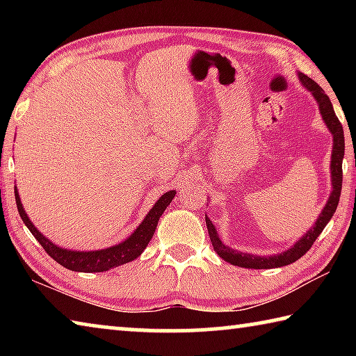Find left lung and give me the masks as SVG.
I'll return each mask as SVG.
<instances>
[{"label": "left lung", "instance_id": "1", "mask_svg": "<svg viewBox=\"0 0 356 356\" xmlns=\"http://www.w3.org/2000/svg\"><path fill=\"white\" fill-rule=\"evenodd\" d=\"M298 78L301 84H303V86L308 89L312 95H314V99L318 105V111L322 114L323 122L327 124L328 130L331 131V135H333V150H331V165H330L333 191L330 193L328 201L325 204L322 213L318 215L316 225L312 226L309 231L298 240V242H295V245H292L291 248L272 256H257V254H250V252H240L237 250L229 248V246H226L221 242L215 226L206 215L207 231H209L210 242L213 245L215 252L221 259H225L226 262L237 265V267L256 268V270L278 268L298 261L301 256L306 254V251H309L312 243L316 242V238L321 236V232L323 231L325 226L328 225V221L333 218V213L336 212L337 204H339V196H341V188H342V159H344V150H346L344 129H342L339 119H337L336 113L333 110V105H331V100L328 95L323 92V89L305 74H298Z\"/></svg>", "mask_w": 356, "mask_h": 356}]
</instances>
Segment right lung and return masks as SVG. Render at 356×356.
<instances>
[{
  "label": "right lung",
  "mask_w": 356,
  "mask_h": 356,
  "mask_svg": "<svg viewBox=\"0 0 356 356\" xmlns=\"http://www.w3.org/2000/svg\"><path fill=\"white\" fill-rule=\"evenodd\" d=\"M174 196H176V190L168 191L163 196L159 197V201L154 204V207L150 209V212L146 215V218L143 220L141 225L136 227V231L131 234L127 240H124L122 243L110 246V248H105V250H97V251H74V250L61 248V246L51 243L50 238H47L44 234H40L38 231V227H35L31 222V220L28 218L25 209L22 206L19 191H17V186H15V202H17V209H19L22 220L29 231H31L35 240L44 246L47 254L55 259L58 264H61L63 267L72 270V272H84V273L106 272V270L119 267V265L127 264L140 256L149 245L150 238H152L155 232V227L159 225L160 216L163 215L165 209L170 206V202L174 200Z\"/></svg>",
  "instance_id": "add662e5"
}]
</instances>
